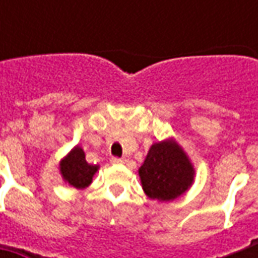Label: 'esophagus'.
<instances>
[{"label":"esophagus","mask_w":258,"mask_h":258,"mask_svg":"<svg viewBox=\"0 0 258 258\" xmlns=\"http://www.w3.org/2000/svg\"><path fill=\"white\" fill-rule=\"evenodd\" d=\"M110 162L114 165H122L126 162V159H123V158H116V156H114V158H112V159H110Z\"/></svg>","instance_id":"obj_1"}]
</instances>
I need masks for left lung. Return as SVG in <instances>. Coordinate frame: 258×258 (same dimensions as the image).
<instances>
[{
    "label": "left lung",
    "instance_id": "obj_1",
    "mask_svg": "<svg viewBox=\"0 0 258 258\" xmlns=\"http://www.w3.org/2000/svg\"><path fill=\"white\" fill-rule=\"evenodd\" d=\"M194 166L183 149L172 139L151 146L139 176L145 194L158 201H172L194 182Z\"/></svg>",
    "mask_w": 258,
    "mask_h": 258
}]
</instances>
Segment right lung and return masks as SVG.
Here are the masks:
<instances>
[{"label":"right lung","mask_w":258,"mask_h":258,"mask_svg":"<svg viewBox=\"0 0 258 258\" xmlns=\"http://www.w3.org/2000/svg\"><path fill=\"white\" fill-rule=\"evenodd\" d=\"M97 169V165L87 164L85 151L80 146H75L70 154L64 156L60 162V172L63 179L77 189L89 186Z\"/></svg>","instance_id":"add662e5"}]
</instances>
